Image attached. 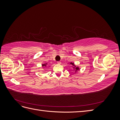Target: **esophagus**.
Masks as SVG:
<instances>
[{"mask_svg":"<svg viewBox=\"0 0 120 120\" xmlns=\"http://www.w3.org/2000/svg\"><path fill=\"white\" fill-rule=\"evenodd\" d=\"M57 63L58 64H61V61H57Z\"/></svg>","mask_w":120,"mask_h":120,"instance_id":"obj_1","label":"esophagus"}]
</instances>
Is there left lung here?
Masks as SVG:
<instances>
[{"instance_id":"left-lung-1","label":"left lung","mask_w":120,"mask_h":120,"mask_svg":"<svg viewBox=\"0 0 120 120\" xmlns=\"http://www.w3.org/2000/svg\"><path fill=\"white\" fill-rule=\"evenodd\" d=\"M71 64L72 65H74V63H71ZM75 69H76V70H78V68H75Z\"/></svg>"}]
</instances>
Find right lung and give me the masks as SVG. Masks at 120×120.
<instances>
[{"instance_id":"add662e5","label":"right lung","mask_w":120,"mask_h":120,"mask_svg":"<svg viewBox=\"0 0 120 120\" xmlns=\"http://www.w3.org/2000/svg\"><path fill=\"white\" fill-rule=\"evenodd\" d=\"M42 66H45V67H46V64H42Z\"/></svg>"}]
</instances>
